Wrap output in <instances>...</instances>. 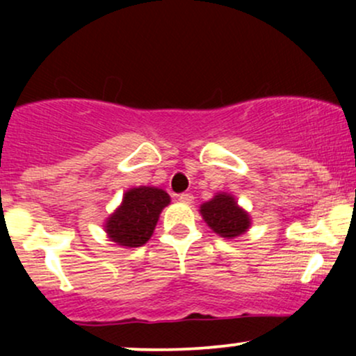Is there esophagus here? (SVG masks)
Masks as SVG:
<instances>
[{
  "instance_id": "esophagus-1",
  "label": "esophagus",
  "mask_w": 356,
  "mask_h": 356,
  "mask_svg": "<svg viewBox=\"0 0 356 356\" xmlns=\"http://www.w3.org/2000/svg\"><path fill=\"white\" fill-rule=\"evenodd\" d=\"M179 201L182 204H192L194 202V195L189 194V192H184V194L179 195Z\"/></svg>"
}]
</instances>
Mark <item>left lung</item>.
I'll use <instances>...</instances> for the list:
<instances>
[{
	"label": "left lung",
	"mask_w": 356,
	"mask_h": 356,
	"mask_svg": "<svg viewBox=\"0 0 356 356\" xmlns=\"http://www.w3.org/2000/svg\"><path fill=\"white\" fill-rule=\"evenodd\" d=\"M199 212L204 222L224 239L239 238L251 227L249 212L239 206L234 195L227 192H218L211 201L201 204Z\"/></svg>",
	"instance_id": "8db88e82"
}]
</instances>
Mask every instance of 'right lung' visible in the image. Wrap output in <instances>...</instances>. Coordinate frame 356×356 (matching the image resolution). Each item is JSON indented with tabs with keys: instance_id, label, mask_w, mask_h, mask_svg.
Instances as JSON below:
<instances>
[{
	"instance_id": "right-lung-1",
	"label": "right lung",
	"mask_w": 356,
	"mask_h": 356,
	"mask_svg": "<svg viewBox=\"0 0 356 356\" xmlns=\"http://www.w3.org/2000/svg\"><path fill=\"white\" fill-rule=\"evenodd\" d=\"M169 204L170 195L164 189L150 186L132 187L124 194L120 206L105 219L104 231L120 248L144 246L152 238L162 209Z\"/></svg>"
}]
</instances>
